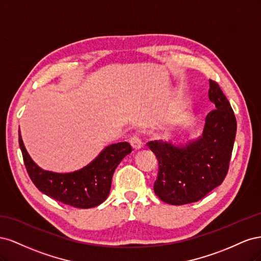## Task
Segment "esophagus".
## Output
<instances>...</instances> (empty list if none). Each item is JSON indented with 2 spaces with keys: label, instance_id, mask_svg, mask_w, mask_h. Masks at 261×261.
I'll list each match as a JSON object with an SVG mask.
<instances>
[{
  "label": "esophagus",
  "instance_id": "obj_1",
  "mask_svg": "<svg viewBox=\"0 0 261 261\" xmlns=\"http://www.w3.org/2000/svg\"><path fill=\"white\" fill-rule=\"evenodd\" d=\"M129 144L132 145L133 149L135 150V151H137V150L141 149V146H143V143H141V140L138 136H133L130 137L129 139Z\"/></svg>",
  "mask_w": 261,
  "mask_h": 261
}]
</instances>
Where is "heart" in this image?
Returning a JSON list of instances; mask_svg holds the SVG:
<instances>
[{
	"instance_id": "heart-1",
	"label": "heart",
	"mask_w": 261,
	"mask_h": 261,
	"mask_svg": "<svg viewBox=\"0 0 261 261\" xmlns=\"http://www.w3.org/2000/svg\"><path fill=\"white\" fill-rule=\"evenodd\" d=\"M185 122V115L184 114H177L176 116H174L171 120L170 124L173 127H177V126H180Z\"/></svg>"
}]
</instances>
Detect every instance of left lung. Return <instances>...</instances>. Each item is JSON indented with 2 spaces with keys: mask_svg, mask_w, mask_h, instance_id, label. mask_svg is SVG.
Wrapping results in <instances>:
<instances>
[{
  "mask_svg": "<svg viewBox=\"0 0 261 261\" xmlns=\"http://www.w3.org/2000/svg\"><path fill=\"white\" fill-rule=\"evenodd\" d=\"M209 86V100L216 110L206 116L201 136L177 146L163 140L148 143L159 162L153 191L162 201L174 206L202 199L222 184L228 170L236 118L218 83L210 80Z\"/></svg>",
  "mask_w": 261,
  "mask_h": 261,
  "instance_id": "obj_1",
  "label": "left lung"
}]
</instances>
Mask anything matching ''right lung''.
<instances>
[{
	"label": "right lung",
	"mask_w": 261,
	"mask_h": 261,
	"mask_svg": "<svg viewBox=\"0 0 261 261\" xmlns=\"http://www.w3.org/2000/svg\"><path fill=\"white\" fill-rule=\"evenodd\" d=\"M18 141L28 174L39 191L55 200L82 209L97 207L108 198L116 167L132 152L128 143L112 144L83 169L57 173L41 169L31 159L23 146L20 130Z\"/></svg>",
	"instance_id": "obj_1"
}]
</instances>
